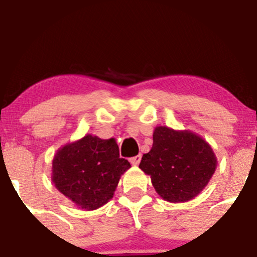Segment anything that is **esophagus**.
Here are the masks:
<instances>
[{
	"mask_svg": "<svg viewBox=\"0 0 257 257\" xmlns=\"http://www.w3.org/2000/svg\"><path fill=\"white\" fill-rule=\"evenodd\" d=\"M140 160H142V155H137L131 159V164L133 165V166H138V165L140 164Z\"/></svg>",
	"mask_w": 257,
	"mask_h": 257,
	"instance_id": "34e87169",
	"label": "esophagus"
}]
</instances>
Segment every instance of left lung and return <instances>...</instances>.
<instances>
[{"label": "left lung", "mask_w": 257, "mask_h": 257, "mask_svg": "<svg viewBox=\"0 0 257 257\" xmlns=\"http://www.w3.org/2000/svg\"><path fill=\"white\" fill-rule=\"evenodd\" d=\"M153 140L139 169L150 176L156 193L170 203H183L198 196L217 169V156L209 143L194 132L166 125L155 126Z\"/></svg>", "instance_id": "obj_1"}]
</instances>
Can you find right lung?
I'll list each match as a JSON object with an SVG mask.
<instances>
[{"label": "right lung", "mask_w": 257, "mask_h": 257, "mask_svg": "<svg viewBox=\"0 0 257 257\" xmlns=\"http://www.w3.org/2000/svg\"><path fill=\"white\" fill-rule=\"evenodd\" d=\"M129 169V161L119 158L114 138L86 134L56 150L51 182L74 206L94 210L113 198L120 176Z\"/></svg>", "instance_id": "obj_1"}]
</instances>
